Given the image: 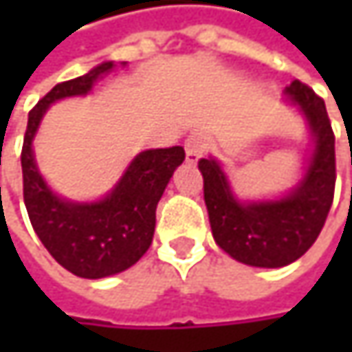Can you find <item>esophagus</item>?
Masks as SVG:
<instances>
[{"label": "esophagus", "instance_id": "obj_1", "mask_svg": "<svg viewBox=\"0 0 352 352\" xmlns=\"http://www.w3.org/2000/svg\"><path fill=\"white\" fill-rule=\"evenodd\" d=\"M208 151V142L201 134H193L185 140V157L187 163H197Z\"/></svg>", "mask_w": 352, "mask_h": 352}]
</instances>
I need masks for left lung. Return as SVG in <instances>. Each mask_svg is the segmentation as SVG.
Wrapping results in <instances>:
<instances>
[{
  "instance_id": "obj_1",
  "label": "left lung",
  "mask_w": 352,
  "mask_h": 352,
  "mask_svg": "<svg viewBox=\"0 0 352 352\" xmlns=\"http://www.w3.org/2000/svg\"><path fill=\"white\" fill-rule=\"evenodd\" d=\"M285 94L300 104L316 138L308 173L285 199L239 204L216 161L197 163L214 241L232 258L252 267L273 269L298 261L316 243L334 199V132L324 100L300 79H294Z\"/></svg>"
}]
</instances>
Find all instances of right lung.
Returning <instances> with one entry per match:
<instances>
[{
  "mask_svg": "<svg viewBox=\"0 0 352 352\" xmlns=\"http://www.w3.org/2000/svg\"><path fill=\"white\" fill-rule=\"evenodd\" d=\"M113 65L104 63L87 75L54 85L30 113L22 144L24 204L38 239L58 265L77 277L102 279L132 267L153 243L157 204L177 167L183 146L140 153L122 181L98 204H69L50 193L38 175L32 138L46 107L69 96H83Z\"/></svg>",
  "mask_w": 352,
  "mask_h": 352,
  "instance_id": "obj_1",
  "label": "right lung"
}]
</instances>
